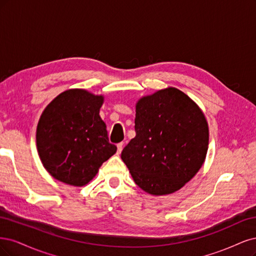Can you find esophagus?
Here are the masks:
<instances>
[{
	"instance_id": "obj_1",
	"label": "esophagus",
	"mask_w": 256,
	"mask_h": 256,
	"mask_svg": "<svg viewBox=\"0 0 256 256\" xmlns=\"http://www.w3.org/2000/svg\"><path fill=\"white\" fill-rule=\"evenodd\" d=\"M123 142H120V144H117V148H118V153H121V151H122V149H123Z\"/></svg>"
}]
</instances>
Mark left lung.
Masks as SVG:
<instances>
[{
    "instance_id": "obj_1",
    "label": "left lung",
    "mask_w": 256,
    "mask_h": 256,
    "mask_svg": "<svg viewBox=\"0 0 256 256\" xmlns=\"http://www.w3.org/2000/svg\"><path fill=\"white\" fill-rule=\"evenodd\" d=\"M135 132L121 158L144 192H176L202 167L208 124L200 107L180 90L168 87L140 98Z\"/></svg>"
}]
</instances>
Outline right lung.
<instances>
[{
    "instance_id": "1",
    "label": "right lung",
    "mask_w": 256,
    "mask_h": 256,
    "mask_svg": "<svg viewBox=\"0 0 256 256\" xmlns=\"http://www.w3.org/2000/svg\"><path fill=\"white\" fill-rule=\"evenodd\" d=\"M104 96L68 89L42 112L36 130L37 151L46 170L60 182L88 184L117 151L100 117Z\"/></svg>"
}]
</instances>
